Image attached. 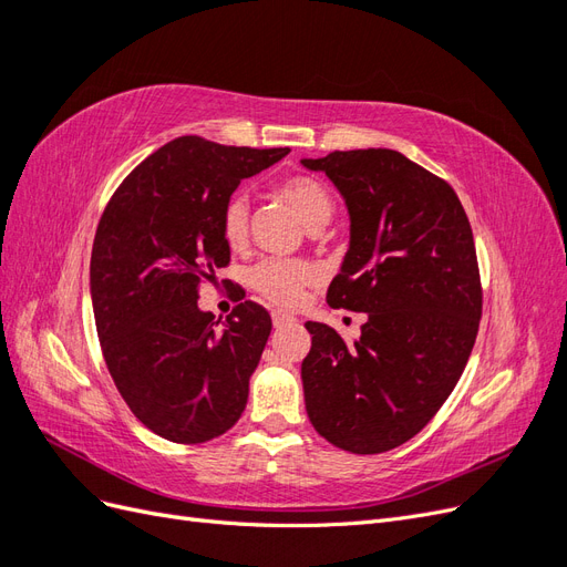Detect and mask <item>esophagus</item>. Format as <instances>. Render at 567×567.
I'll use <instances>...</instances> for the list:
<instances>
[{
  "instance_id": "1",
  "label": "esophagus",
  "mask_w": 567,
  "mask_h": 567,
  "mask_svg": "<svg viewBox=\"0 0 567 567\" xmlns=\"http://www.w3.org/2000/svg\"><path fill=\"white\" fill-rule=\"evenodd\" d=\"M274 329H284V326H296L298 319L293 315H284V312H271Z\"/></svg>"
}]
</instances>
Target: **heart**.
<instances>
[{
  "label": "heart",
  "instance_id": "heart-1",
  "mask_svg": "<svg viewBox=\"0 0 567 567\" xmlns=\"http://www.w3.org/2000/svg\"><path fill=\"white\" fill-rule=\"evenodd\" d=\"M279 198H284L307 229H321L333 215V198L317 177L290 175L277 184ZM250 205L244 196H231L219 217V231L231 250H241L248 244ZM317 279V267L300 257H265L246 271V281L262 300L293 307L302 298V290Z\"/></svg>",
  "mask_w": 567,
  "mask_h": 567
}]
</instances>
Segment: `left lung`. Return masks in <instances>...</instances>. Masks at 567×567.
Returning <instances> with one entry per match:
<instances>
[{"label":"left lung","mask_w":567,"mask_h":567,"mask_svg":"<svg viewBox=\"0 0 567 567\" xmlns=\"http://www.w3.org/2000/svg\"><path fill=\"white\" fill-rule=\"evenodd\" d=\"M300 163L326 173L350 213V248L326 300L367 312L352 342L305 323V409L336 447L381 454L423 431L466 369L483 315L471 221L454 188L400 151Z\"/></svg>","instance_id":"8db88e82"}]
</instances>
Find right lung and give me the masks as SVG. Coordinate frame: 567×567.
Masks as SVG:
<instances>
[{
  "mask_svg": "<svg viewBox=\"0 0 567 567\" xmlns=\"http://www.w3.org/2000/svg\"><path fill=\"white\" fill-rule=\"evenodd\" d=\"M286 153L179 136L132 169L99 219L90 290L101 350L132 414L169 442H208L244 414L269 312L244 300L217 329L198 286L229 265L225 203Z\"/></svg>",
  "mask_w": 567,
  "mask_h": 567,
  "instance_id": "1",
  "label": "right lung"
}]
</instances>
